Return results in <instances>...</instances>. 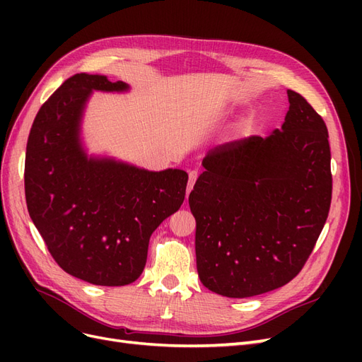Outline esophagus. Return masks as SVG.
Masks as SVG:
<instances>
[{
    "label": "esophagus",
    "mask_w": 362,
    "mask_h": 362,
    "mask_svg": "<svg viewBox=\"0 0 362 362\" xmlns=\"http://www.w3.org/2000/svg\"><path fill=\"white\" fill-rule=\"evenodd\" d=\"M196 180H198V170H190V172H189V185H187V196H189V193L192 192V189H193V185H194Z\"/></svg>",
    "instance_id": "1"
}]
</instances>
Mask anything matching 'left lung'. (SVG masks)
Masks as SVG:
<instances>
[{
    "label": "left lung",
    "instance_id": "8db88e82",
    "mask_svg": "<svg viewBox=\"0 0 362 362\" xmlns=\"http://www.w3.org/2000/svg\"><path fill=\"white\" fill-rule=\"evenodd\" d=\"M281 129L216 146L189 196L204 286L250 298L288 284L305 266L332 198L322 116L299 93Z\"/></svg>",
    "mask_w": 362,
    "mask_h": 362
}]
</instances>
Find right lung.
<instances>
[{"instance_id":"obj_1","label":"right lung","mask_w":362,"mask_h":362,"mask_svg":"<svg viewBox=\"0 0 362 362\" xmlns=\"http://www.w3.org/2000/svg\"><path fill=\"white\" fill-rule=\"evenodd\" d=\"M92 90L124 92L128 84L76 74L48 98L27 141L25 199L33 223L64 272L95 286L119 287L141 275L149 238L180 210L189 175L87 157L80 125Z\"/></svg>"}]
</instances>
